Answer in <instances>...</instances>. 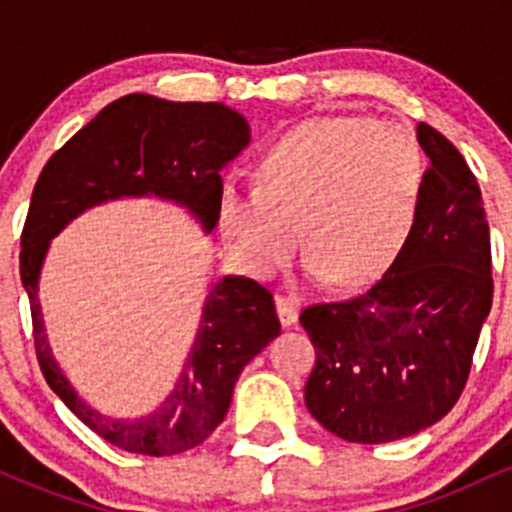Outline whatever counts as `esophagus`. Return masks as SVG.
Instances as JSON below:
<instances>
[{
	"instance_id": "obj_1",
	"label": "esophagus",
	"mask_w": 512,
	"mask_h": 512,
	"mask_svg": "<svg viewBox=\"0 0 512 512\" xmlns=\"http://www.w3.org/2000/svg\"><path fill=\"white\" fill-rule=\"evenodd\" d=\"M276 315H279L281 325L291 327L298 317V303L293 298L286 296H276Z\"/></svg>"
}]
</instances>
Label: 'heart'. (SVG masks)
I'll return each mask as SVG.
<instances>
[{
    "label": "heart",
    "mask_w": 512,
    "mask_h": 512,
    "mask_svg": "<svg viewBox=\"0 0 512 512\" xmlns=\"http://www.w3.org/2000/svg\"><path fill=\"white\" fill-rule=\"evenodd\" d=\"M260 187H226L223 236L255 276L269 279L308 238L315 274L358 286L395 262L407 243L426 161L397 122L315 117L289 129L260 163Z\"/></svg>",
    "instance_id": "heart-1"
}]
</instances>
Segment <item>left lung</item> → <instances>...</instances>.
Masks as SVG:
<instances>
[{
  "instance_id": "8db88e82",
  "label": "left lung",
  "mask_w": 512,
  "mask_h": 512,
  "mask_svg": "<svg viewBox=\"0 0 512 512\" xmlns=\"http://www.w3.org/2000/svg\"><path fill=\"white\" fill-rule=\"evenodd\" d=\"M419 214L392 267L349 301L301 313L315 346L305 407L349 443H390L443 419L467 385L493 298L479 182L431 125Z\"/></svg>"
}]
</instances>
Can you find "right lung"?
<instances>
[{
    "mask_svg": "<svg viewBox=\"0 0 512 512\" xmlns=\"http://www.w3.org/2000/svg\"><path fill=\"white\" fill-rule=\"evenodd\" d=\"M250 144V125L223 103H173L146 93L113 101L45 163L21 236V281L31 301L40 370L57 397L115 448L166 457L197 448L231 407L238 375L279 337L272 293L245 276L211 289L178 383L139 419H108L76 395L52 356L38 301L50 240L86 209L120 197H161L202 223H219L221 168Z\"/></svg>",
    "mask_w": 512,
    "mask_h": 512,
    "instance_id": "1",
    "label": "right lung"
}]
</instances>
